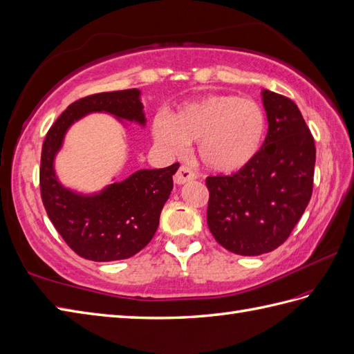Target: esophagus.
Here are the masks:
<instances>
[{
    "label": "esophagus",
    "instance_id": "obj_1",
    "mask_svg": "<svg viewBox=\"0 0 354 354\" xmlns=\"http://www.w3.org/2000/svg\"><path fill=\"white\" fill-rule=\"evenodd\" d=\"M195 178H196L195 172L191 168H187V167L183 165V167H180L178 171L176 172L174 183L176 185H185L186 182H191V180H195Z\"/></svg>",
    "mask_w": 354,
    "mask_h": 354
}]
</instances>
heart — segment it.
Wrapping results in <instances>:
<instances>
[{
  "mask_svg": "<svg viewBox=\"0 0 354 354\" xmlns=\"http://www.w3.org/2000/svg\"><path fill=\"white\" fill-rule=\"evenodd\" d=\"M266 132L263 109L254 100L210 94L186 102L169 117H158L153 136L172 154L198 142V158L216 174L245 168L261 147Z\"/></svg>",
  "mask_w": 354,
  "mask_h": 354,
  "instance_id": "b5f03b06",
  "label": "heart"
}]
</instances>
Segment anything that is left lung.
<instances>
[{"label": "left lung", "mask_w": 354, "mask_h": 354, "mask_svg": "<svg viewBox=\"0 0 354 354\" xmlns=\"http://www.w3.org/2000/svg\"><path fill=\"white\" fill-rule=\"evenodd\" d=\"M269 131L255 158L232 176L207 177V225L216 242L237 255L277 249L313 195L315 144L297 105L261 91Z\"/></svg>", "instance_id": "1"}]
</instances>
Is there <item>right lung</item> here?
I'll list each match as a JSON object with an SVG mask.
<instances>
[{"label":"right lung","instance_id":"add662e5","mask_svg":"<svg viewBox=\"0 0 354 354\" xmlns=\"http://www.w3.org/2000/svg\"><path fill=\"white\" fill-rule=\"evenodd\" d=\"M91 112H105L122 123L126 120L142 127L147 122L138 88L97 93L68 105L50 126L41 147V201L59 236L77 255L91 261L126 260L153 239L180 165L140 169L94 194L64 187L57 177L55 156L71 126Z\"/></svg>","mask_w":354,"mask_h":354}]
</instances>
